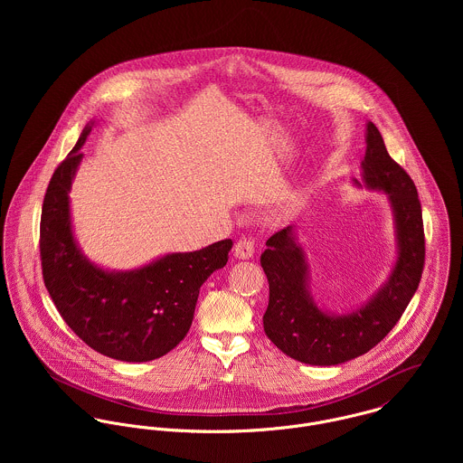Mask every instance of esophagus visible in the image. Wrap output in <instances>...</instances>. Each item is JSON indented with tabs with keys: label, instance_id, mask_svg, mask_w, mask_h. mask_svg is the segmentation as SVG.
<instances>
[{
	"label": "esophagus",
	"instance_id": "obj_1",
	"mask_svg": "<svg viewBox=\"0 0 463 463\" xmlns=\"http://www.w3.org/2000/svg\"><path fill=\"white\" fill-rule=\"evenodd\" d=\"M233 253L237 259L248 260L255 255V241L251 237H241L233 248Z\"/></svg>",
	"mask_w": 463,
	"mask_h": 463
}]
</instances>
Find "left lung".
Returning <instances> with one entry per match:
<instances>
[{"instance_id":"left-lung-1","label":"left lung","mask_w":463,"mask_h":463,"mask_svg":"<svg viewBox=\"0 0 463 463\" xmlns=\"http://www.w3.org/2000/svg\"><path fill=\"white\" fill-rule=\"evenodd\" d=\"M362 167L365 185L389 194L399 246L389 281L364 308L335 317L316 307L307 288L305 253L296 244L292 226L276 232L260 257L269 281L265 335L287 356L303 364L336 365L371 351L396 326L422 276L426 242L417 189L391 158L374 123L367 125Z\"/></svg>"}]
</instances>
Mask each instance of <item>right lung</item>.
Here are the masks:
<instances>
[{
	"label": "right lung",
	"instance_id": "1",
	"mask_svg": "<svg viewBox=\"0 0 463 463\" xmlns=\"http://www.w3.org/2000/svg\"><path fill=\"white\" fill-rule=\"evenodd\" d=\"M90 130L85 127L46 189L39 239L44 285L67 326L89 347L123 362H149L184 340L201 285L226 265L233 242L165 255L130 272L90 264L76 248L67 198Z\"/></svg>",
	"mask_w": 463,
	"mask_h": 463
}]
</instances>
